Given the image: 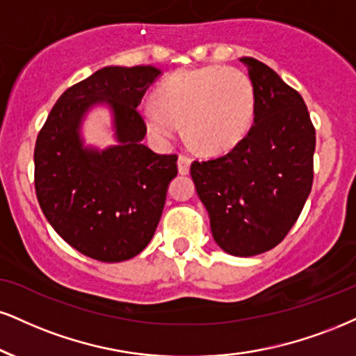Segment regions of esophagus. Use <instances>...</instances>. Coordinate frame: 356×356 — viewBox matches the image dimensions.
I'll return each instance as SVG.
<instances>
[{
	"instance_id": "1",
	"label": "esophagus",
	"mask_w": 356,
	"mask_h": 356,
	"mask_svg": "<svg viewBox=\"0 0 356 356\" xmlns=\"http://www.w3.org/2000/svg\"><path fill=\"white\" fill-rule=\"evenodd\" d=\"M191 159L187 156H179L177 159V167H179V174L186 175L189 174V169H191Z\"/></svg>"
}]
</instances>
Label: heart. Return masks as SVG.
<instances>
[{"instance_id": "obj_1", "label": "heart", "mask_w": 356, "mask_h": 356, "mask_svg": "<svg viewBox=\"0 0 356 356\" xmlns=\"http://www.w3.org/2000/svg\"><path fill=\"white\" fill-rule=\"evenodd\" d=\"M140 106L145 129L162 144L181 134L204 156H220L245 139L254 124L255 92L245 72L211 64L174 72Z\"/></svg>"}]
</instances>
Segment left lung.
Segmentation results:
<instances>
[{"label": "left lung", "mask_w": 356, "mask_h": 356, "mask_svg": "<svg viewBox=\"0 0 356 356\" xmlns=\"http://www.w3.org/2000/svg\"><path fill=\"white\" fill-rule=\"evenodd\" d=\"M255 92L254 126L225 156L192 162L213 241L235 257L278 245L300 216L314 182L315 129L305 102L267 64L241 58Z\"/></svg>", "instance_id": "obj_1"}]
</instances>
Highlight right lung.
Returning a JSON list of instances; mask_svg holds the SVG:
<instances>
[{
    "label": "right lung",
    "mask_w": 356,
    "mask_h": 356,
    "mask_svg": "<svg viewBox=\"0 0 356 356\" xmlns=\"http://www.w3.org/2000/svg\"><path fill=\"white\" fill-rule=\"evenodd\" d=\"M162 74L154 66H108L66 89L34 147L38 202L53 229L72 248L99 262H122L144 250L159 224L177 156L143 144L137 106ZM108 105L116 144L86 146L85 114Z\"/></svg>",
    "instance_id": "add662e5"
}]
</instances>
